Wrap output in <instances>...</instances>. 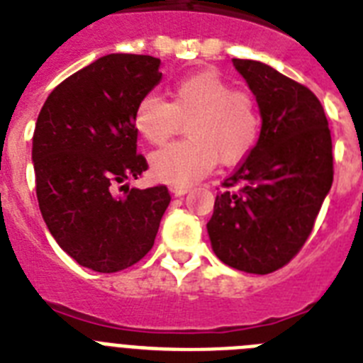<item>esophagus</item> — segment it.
Instances as JSON below:
<instances>
[{
  "label": "esophagus",
  "instance_id": "obj_1",
  "mask_svg": "<svg viewBox=\"0 0 363 363\" xmlns=\"http://www.w3.org/2000/svg\"><path fill=\"white\" fill-rule=\"evenodd\" d=\"M169 191H171L174 196H184V194H187V192L191 191V187H189V185H171Z\"/></svg>",
  "mask_w": 363,
  "mask_h": 363
}]
</instances>
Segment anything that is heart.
Here are the masks:
<instances>
[{"instance_id":"b5f03b06","label":"heart","mask_w":363,"mask_h":363,"mask_svg":"<svg viewBox=\"0 0 363 363\" xmlns=\"http://www.w3.org/2000/svg\"><path fill=\"white\" fill-rule=\"evenodd\" d=\"M182 121H187V140L163 147L149 160L154 178L171 185L196 184L218 162H240L259 133L255 99L211 70L178 79L169 89V101L143 96L134 111V129L150 145H163Z\"/></svg>"}]
</instances>
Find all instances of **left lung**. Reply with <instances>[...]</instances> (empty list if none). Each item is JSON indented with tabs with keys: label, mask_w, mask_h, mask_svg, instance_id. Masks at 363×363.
Masks as SVG:
<instances>
[{
	"label": "left lung",
	"mask_w": 363,
	"mask_h": 363,
	"mask_svg": "<svg viewBox=\"0 0 363 363\" xmlns=\"http://www.w3.org/2000/svg\"><path fill=\"white\" fill-rule=\"evenodd\" d=\"M258 101L262 129L225 179L207 223L211 245L229 267L269 274L306 243L333 185V142L318 98L272 67L233 60Z\"/></svg>",
	"instance_id": "left-lung-1"
}]
</instances>
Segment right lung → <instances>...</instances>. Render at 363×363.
Returning <instances> with one entry per match:
<instances>
[{"label":"right lung","mask_w":363,"mask_h":363,"mask_svg":"<svg viewBox=\"0 0 363 363\" xmlns=\"http://www.w3.org/2000/svg\"><path fill=\"white\" fill-rule=\"evenodd\" d=\"M160 65L142 54L98 57L60 83L38 116L32 163L41 216L57 245L91 271L140 262L171 201L165 185L125 184L147 171L136 154L134 111L162 82Z\"/></svg>","instance_id":"add662e5"}]
</instances>
